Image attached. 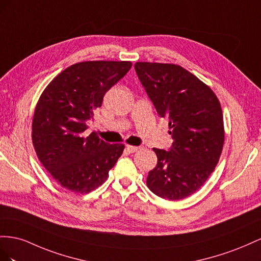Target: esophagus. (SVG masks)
Here are the masks:
<instances>
[{"mask_svg":"<svg viewBox=\"0 0 261 261\" xmlns=\"http://www.w3.org/2000/svg\"><path fill=\"white\" fill-rule=\"evenodd\" d=\"M125 148H126V151H128V152H130V153H135V152H137V151L139 150V146L126 145V146H125Z\"/></svg>","mask_w":261,"mask_h":261,"instance_id":"1","label":"esophagus"}]
</instances>
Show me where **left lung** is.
Segmentation results:
<instances>
[{
    "label": "left lung",
    "instance_id": "obj_1",
    "mask_svg": "<svg viewBox=\"0 0 261 261\" xmlns=\"http://www.w3.org/2000/svg\"><path fill=\"white\" fill-rule=\"evenodd\" d=\"M137 75L160 117L168 118L173 143L158 156L146 185L156 196L180 200L195 193L220 160L224 126L212 89L176 64L137 62Z\"/></svg>",
    "mask_w": 261,
    "mask_h": 261
}]
</instances>
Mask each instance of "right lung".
<instances>
[{"mask_svg": "<svg viewBox=\"0 0 261 261\" xmlns=\"http://www.w3.org/2000/svg\"><path fill=\"white\" fill-rule=\"evenodd\" d=\"M129 61H86L69 66L50 82L37 103L33 144L39 161L63 188L80 193L107 179L123 150L87 135V121L105 94L131 69Z\"/></svg>", "mask_w": 261, "mask_h": 261, "instance_id": "add662e5", "label": "right lung"}]
</instances>
